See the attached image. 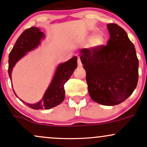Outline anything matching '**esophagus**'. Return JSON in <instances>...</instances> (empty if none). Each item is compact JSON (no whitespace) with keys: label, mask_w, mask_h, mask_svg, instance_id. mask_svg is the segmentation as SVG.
<instances>
[{"label":"esophagus","mask_w":147,"mask_h":147,"mask_svg":"<svg viewBox=\"0 0 147 147\" xmlns=\"http://www.w3.org/2000/svg\"><path fill=\"white\" fill-rule=\"evenodd\" d=\"M77 63H78V66H79V67H82V62H81L80 58H79V57H78V59H77Z\"/></svg>","instance_id":"34e87169"}]
</instances>
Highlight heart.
<instances>
[{"instance_id": "b5f03b06", "label": "heart", "mask_w": 147, "mask_h": 147, "mask_svg": "<svg viewBox=\"0 0 147 147\" xmlns=\"http://www.w3.org/2000/svg\"><path fill=\"white\" fill-rule=\"evenodd\" d=\"M104 41V38L101 35L97 34L96 36L92 37V40H91V44L92 46H98L101 45Z\"/></svg>"}]
</instances>
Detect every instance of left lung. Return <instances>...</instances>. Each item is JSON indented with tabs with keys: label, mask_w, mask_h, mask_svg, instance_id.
<instances>
[{
	"label": "left lung",
	"mask_w": 147,
	"mask_h": 147,
	"mask_svg": "<svg viewBox=\"0 0 147 147\" xmlns=\"http://www.w3.org/2000/svg\"><path fill=\"white\" fill-rule=\"evenodd\" d=\"M107 28L110 38L106 45L82 49L79 54L91 99L114 106L126 100L137 86L139 61L125 30L115 23Z\"/></svg>",
	"instance_id": "8db88e82"
}]
</instances>
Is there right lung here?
Wrapping results in <instances>:
<instances>
[{"instance_id": "1", "label": "right lung", "mask_w": 147, "mask_h": 147, "mask_svg": "<svg viewBox=\"0 0 147 147\" xmlns=\"http://www.w3.org/2000/svg\"><path fill=\"white\" fill-rule=\"evenodd\" d=\"M44 37V33L41 32V30L36 27H32L29 29L25 30L20 35L9 55L8 73L11 81V71L16 62L24 57L27 52L37 48L41 43V40ZM77 67V57L76 56L65 63L59 64L57 68L53 79L45 91L44 95L36 104H28L21 99L20 100L24 102L30 108L35 110L50 109L59 105L65 98L64 84L70 79V76Z\"/></svg>"}]
</instances>
